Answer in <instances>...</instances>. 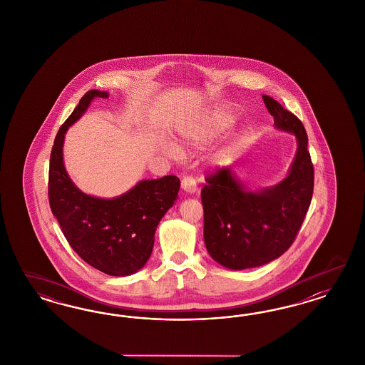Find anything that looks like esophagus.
<instances>
[{
  "label": "esophagus",
  "instance_id": "obj_1",
  "mask_svg": "<svg viewBox=\"0 0 365 365\" xmlns=\"http://www.w3.org/2000/svg\"><path fill=\"white\" fill-rule=\"evenodd\" d=\"M182 188L183 191H186L187 194H194L198 190V185L195 182V179L192 177H185L182 179Z\"/></svg>",
  "mask_w": 365,
  "mask_h": 365
}]
</instances>
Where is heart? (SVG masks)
Here are the masks:
<instances>
[{"label": "heart", "instance_id": "1", "mask_svg": "<svg viewBox=\"0 0 365 365\" xmlns=\"http://www.w3.org/2000/svg\"><path fill=\"white\" fill-rule=\"evenodd\" d=\"M232 122V115L225 110H220L211 113L210 116L203 123L195 127H183L179 130L180 142L190 147H200L203 144L209 143L212 138L218 133L226 130ZM163 151L170 158L177 159L180 155V150L177 144L166 142L163 144Z\"/></svg>", "mask_w": 365, "mask_h": 365}]
</instances>
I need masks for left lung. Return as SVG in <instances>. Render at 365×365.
I'll return each mask as SVG.
<instances>
[{"label": "left lung", "mask_w": 365, "mask_h": 365, "mask_svg": "<svg viewBox=\"0 0 365 365\" xmlns=\"http://www.w3.org/2000/svg\"><path fill=\"white\" fill-rule=\"evenodd\" d=\"M279 131L293 133L297 151L287 178L273 187L250 190L223 167L206 177L200 198L203 237L211 258L232 270L266 265L294 241L309 209L314 171L302 123L278 101L262 95Z\"/></svg>", "instance_id": "left-lung-1"}]
</instances>
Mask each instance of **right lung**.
Returning a JSON list of instances; mask_svg holds the SVG:
<instances>
[{"mask_svg": "<svg viewBox=\"0 0 365 365\" xmlns=\"http://www.w3.org/2000/svg\"><path fill=\"white\" fill-rule=\"evenodd\" d=\"M98 98H108V92L88 91L56 135L49 162V205L66 241L80 258L108 276H131L153 253L155 230L178 198L180 180L175 175L144 179L110 199L78 190L64 166V138L68 128Z\"/></svg>", "mask_w": 365, "mask_h": 365, "instance_id": "right-lung-1", "label": "right lung"}]
</instances>
